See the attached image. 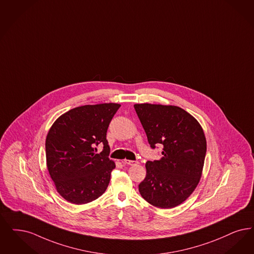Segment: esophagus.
Returning <instances> with one entry per match:
<instances>
[{"label":"esophagus","mask_w":254,"mask_h":254,"mask_svg":"<svg viewBox=\"0 0 254 254\" xmlns=\"http://www.w3.org/2000/svg\"><path fill=\"white\" fill-rule=\"evenodd\" d=\"M123 163H126L127 165H137L139 162H137V161H130V160H124Z\"/></svg>","instance_id":"obj_1"}]
</instances>
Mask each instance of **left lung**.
Here are the masks:
<instances>
[{
  "mask_svg": "<svg viewBox=\"0 0 254 254\" xmlns=\"http://www.w3.org/2000/svg\"><path fill=\"white\" fill-rule=\"evenodd\" d=\"M151 148L162 145V158L145 163L139 184L142 197L153 206L170 209L185 201L200 181L207 149L202 127L177 106L135 104Z\"/></svg>",
  "mask_w": 254,
  "mask_h": 254,
  "instance_id": "obj_1",
  "label": "left lung"
}]
</instances>
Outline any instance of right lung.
Instances as JSON below:
<instances>
[{
	"label": "right lung",
	"instance_id": "right-lung-1",
	"mask_svg": "<svg viewBox=\"0 0 254 254\" xmlns=\"http://www.w3.org/2000/svg\"><path fill=\"white\" fill-rule=\"evenodd\" d=\"M120 104L104 103L74 108L60 116L46 137V163L57 191L69 202L81 205L105 193L115 163L109 159L107 130ZM103 144V151L95 147Z\"/></svg>",
	"mask_w": 254,
	"mask_h": 254
}]
</instances>
